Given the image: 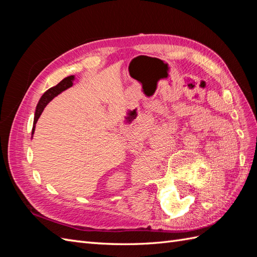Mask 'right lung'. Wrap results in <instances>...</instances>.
<instances>
[{
	"mask_svg": "<svg viewBox=\"0 0 257 257\" xmlns=\"http://www.w3.org/2000/svg\"><path fill=\"white\" fill-rule=\"evenodd\" d=\"M73 80H74V76H68V77L64 78L61 81V83L57 84L56 86L52 87V88H50L47 91H45V94L41 97V99H40V101H38L37 107H36L35 117H34V124H33V132H32V134H34L35 124L37 122L38 118L41 117V114H42L43 110H44V108L46 107L47 103L50 102L54 97L57 96L58 94H61L62 91L69 88L70 86H73Z\"/></svg>",
	"mask_w": 257,
	"mask_h": 257,
	"instance_id": "add662e5",
	"label": "right lung"
}]
</instances>
